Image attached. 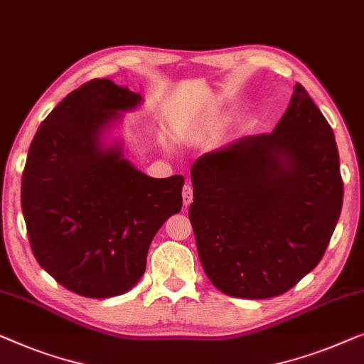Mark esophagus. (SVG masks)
<instances>
[{"mask_svg":"<svg viewBox=\"0 0 364 364\" xmlns=\"http://www.w3.org/2000/svg\"><path fill=\"white\" fill-rule=\"evenodd\" d=\"M181 194H183L184 208H188L189 204H191V201H193V186H191V184H184Z\"/></svg>","mask_w":364,"mask_h":364,"instance_id":"34e87169","label":"esophagus"}]
</instances>
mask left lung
Returning <instances> with one entry per match:
<instances>
[{"label":"left lung","instance_id":"obj_1","mask_svg":"<svg viewBox=\"0 0 364 364\" xmlns=\"http://www.w3.org/2000/svg\"><path fill=\"white\" fill-rule=\"evenodd\" d=\"M189 221L211 284L237 299L290 290L323 257L343 204L335 135L300 84L272 133L191 166Z\"/></svg>","mask_w":364,"mask_h":364}]
</instances>
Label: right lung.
<instances>
[{
  "label": "right lung",
  "mask_w": 364,
  "mask_h": 364,
  "mask_svg": "<svg viewBox=\"0 0 364 364\" xmlns=\"http://www.w3.org/2000/svg\"><path fill=\"white\" fill-rule=\"evenodd\" d=\"M110 79L65 97L36 132L21 181V208L41 267L89 299L125 294L145 274L155 234L183 206L184 178H151L105 132L141 104Z\"/></svg>",
  "instance_id": "1"
}]
</instances>
